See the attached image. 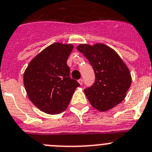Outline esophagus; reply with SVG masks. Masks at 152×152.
Wrapping results in <instances>:
<instances>
[{
	"instance_id": "obj_1",
	"label": "esophagus",
	"mask_w": 152,
	"mask_h": 152,
	"mask_svg": "<svg viewBox=\"0 0 152 152\" xmlns=\"http://www.w3.org/2000/svg\"><path fill=\"white\" fill-rule=\"evenodd\" d=\"M78 82H79V84H80L81 86H82V85H83V79H79V80H78Z\"/></svg>"
}]
</instances>
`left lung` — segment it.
<instances>
[{
    "label": "left lung",
    "instance_id": "left-lung-1",
    "mask_svg": "<svg viewBox=\"0 0 152 152\" xmlns=\"http://www.w3.org/2000/svg\"><path fill=\"white\" fill-rule=\"evenodd\" d=\"M77 50L88 60L95 75L93 85L84 90L91 106L104 112L121 103L131 85V76L118 55L100 43L82 44Z\"/></svg>",
    "mask_w": 152,
    "mask_h": 152
}]
</instances>
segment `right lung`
I'll list each match as a JSON object with an SVG mask.
<instances>
[{"instance_id":"right-lung-1","label":"right lung","mask_w":152,"mask_h":152,"mask_svg":"<svg viewBox=\"0 0 152 152\" xmlns=\"http://www.w3.org/2000/svg\"><path fill=\"white\" fill-rule=\"evenodd\" d=\"M73 48L70 44H52L38 54L25 69L24 86L28 97L44 113L55 115L64 111L80 86L69 77L66 64Z\"/></svg>"}]
</instances>
